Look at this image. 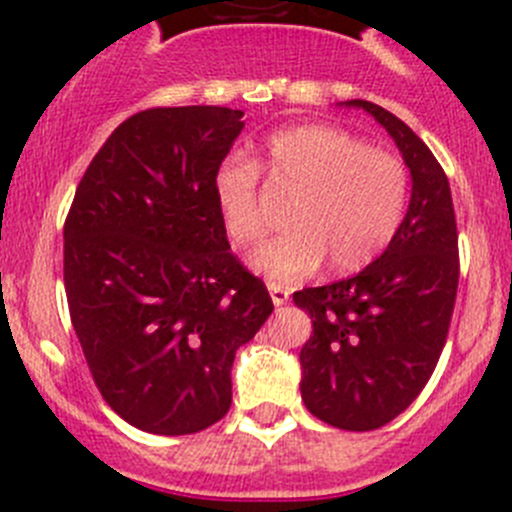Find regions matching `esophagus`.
I'll list each match as a JSON object with an SVG mask.
<instances>
[{
    "mask_svg": "<svg viewBox=\"0 0 512 512\" xmlns=\"http://www.w3.org/2000/svg\"><path fill=\"white\" fill-rule=\"evenodd\" d=\"M267 289H270V297H272V302H275V307H282V304H287L289 289L285 285H277V282H270V285H267Z\"/></svg>",
    "mask_w": 512,
    "mask_h": 512,
    "instance_id": "34e87169",
    "label": "esophagus"
}]
</instances>
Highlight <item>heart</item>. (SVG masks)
Instances as JSON below:
<instances>
[{
    "mask_svg": "<svg viewBox=\"0 0 512 512\" xmlns=\"http://www.w3.org/2000/svg\"><path fill=\"white\" fill-rule=\"evenodd\" d=\"M267 188L289 198L285 227L250 255V267L272 282L314 275L324 260L332 272L369 265L399 232L409 205V170L389 151L369 148L334 126H299L267 141L260 163ZM215 205L227 237L250 245L265 232L255 168L220 165Z\"/></svg>",
    "mask_w": 512,
    "mask_h": 512,
    "instance_id": "obj_1",
    "label": "heart"
}]
</instances>
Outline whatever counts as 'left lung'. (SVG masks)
Wrapping results in <instances>:
<instances>
[{"label": "left lung", "mask_w": 512, "mask_h": 512, "mask_svg": "<svg viewBox=\"0 0 512 512\" xmlns=\"http://www.w3.org/2000/svg\"><path fill=\"white\" fill-rule=\"evenodd\" d=\"M342 106L364 108L394 138L411 200L394 240L359 275L292 294L312 317L299 391L319 421L374 431L409 409L436 369L456 302L458 232L448 178L426 143L376 103Z\"/></svg>", "instance_id": "obj_1"}]
</instances>
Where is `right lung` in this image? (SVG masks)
<instances>
[{
    "label": "right lung",
    "mask_w": 512,
    "mask_h": 512,
    "mask_svg": "<svg viewBox=\"0 0 512 512\" xmlns=\"http://www.w3.org/2000/svg\"><path fill=\"white\" fill-rule=\"evenodd\" d=\"M242 128V111L223 106L141 111L76 188L64 225L71 324L106 404L141 431L220 421L235 352L275 309L215 205L213 178Z\"/></svg>",
    "instance_id": "add662e5"
}]
</instances>
